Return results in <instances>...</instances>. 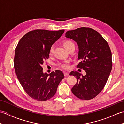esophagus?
Segmentation results:
<instances>
[{
    "instance_id": "34e87169",
    "label": "esophagus",
    "mask_w": 124,
    "mask_h": 124,
    "mask_svg": "<svg viewBox=\"0 0 124 124\" xmlns=\"http://www.w3.org/2000/svg\"><path fill=\"white\" fill-rule=\"evenodd\" d=\"M69 72H65V71H64V76H67L69 75Z\"/></svg>"
}]
</instances>
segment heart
I'll return each instance as SVG.
<instances>
[{"instance_id":"heart-1","label":"heart","mask_w":124,"mask_h":124,"mask_svg":"<svg viewBox=\"0 0 124 124\" xmlns=\"http://www.w3.org/2000/svg\"><path fill=\"white\" fill-rule=\"evenodd\" d=\"M63 45L65 48L67 49V50L70 47H72L73 46H75L74 43H73L72 41H70V40H66L64 41L63 42ZM54 49V45H52L51 46L49 50V54H51L53 51ZM69 61L68 60H65L63 62H59L57 64V65L60 68H62L63 69H68L69 68Z\"/></svg>"}]
</instances>
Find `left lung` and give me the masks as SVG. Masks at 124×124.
I'll return each instance as SVG.
<instances>
[{"instance_id": "left-lung-1", "label": "left lung", "mask_w": 124, "mask_h": 124, "mask_svg": "<svg viewBox=\"0 0 124 124\" xmlns=\"http://www.w3.org/2000/svg\"><path fill=\"white\" fill-rule=\"evenodd\" d=\"M65 37L77 42L78 60H80L77 68L86 73L85 76L78 71L70 73L77 80L71 91L81 100H91L103 89L111 71L112 54L110 47L103 37L91 28L81 27L68 31Z\"/></svg>"}]
</instances>
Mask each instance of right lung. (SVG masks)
<instances>
[{
  "label": "right lung",
  "mask_w": 124,
  "mask_h": 124,
  "mask_svg": "<svg viewBox=\"0 0 124 124\" xmlns=\"http://www.w3.org/2000/svg\"><path fill=\"white\" fill-rule=\"evenodd\" d=\"M64 32L63 29L33 30L23 36L16 47L14 66L17 77L28 95L37 101L52 98L64 77L58 70L44 73L41 67L48 59L50 47Z\"/></svg>",
  "instance_id": "right-lung-1"
}]
</instances>
